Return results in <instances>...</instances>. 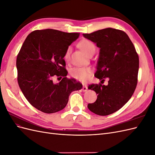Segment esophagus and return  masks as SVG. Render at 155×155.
<instances>
[{"instance_id":"esophagus-1","label":"esophagus","mask_w":155,"mask_h":155,"mask_svg":"<svg viewBox=\"0 0 155 155\" xmlns=\"http://www.w3.org/2000/svg\"><path fill=\"white\" fill-rule=\"evenodd\" d=\"M87 90H88L87 86L86 85H83V88H82V91L83 92H86V91H87Z\"/></svg>"}]
</instances>
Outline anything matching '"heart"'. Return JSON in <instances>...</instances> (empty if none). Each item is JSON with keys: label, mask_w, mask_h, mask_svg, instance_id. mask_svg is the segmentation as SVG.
Returning <instances> with one entry per match:
<instances>
[{"label": "heart", "mask_w": 155, "mask_h": 155, "mask_svg": "<svg viewBox=\"0 0 155 155\" xmlns=\"http://www.w3.org/2000/svg\"><path fill=\"white\" fill-rule=\"evenodd\" d=\"M79 47L88 56L94 54L96 51V46L92 42L89 40H83L79 43ZM71 48L68 47L64 53V58L66 60H68L70 58V53ZM71 76L78 80L81 81H85L88 79L91 74V69L88 67H75L73 68L70 71Z\"/></svg>", "instance_id": "obj_1"}]
</instances>
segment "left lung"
I'll return each instance as SVG.
<instances>
[{
	"label": "left lung",
	"mask_w": 155,
	"mask_h": 155,
	"mask_svg": "<svg viewBox=\"0 0 155 155\" xmlns=\"http://www.w3.org/2000/svg\"><path fill=\"white\" fill-rule=\"evenodd\" d=\"M100 48L96 78H108L107 85L92 84L88 88L97 94L94 104H88L91 112L100 116L111 114L120 109L137 85L139 58L129 36L124 31L108 28L83 34Z\"/></svg>",
	"instance_id": "1"
}]
</instances>
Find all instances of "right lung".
<instances>
[{"instance_id":"1","label":"right lung","mask_w":155,"mask_h":155,"mask_svg":"<svg viewBox=\"0 0 155 155\" xmlns=\"http://www.w3.org/2000/svg\"><path fill=\"white\" fill-rule=\"evenodd\" d=\"M46 29L35 30L27 36L18 54L17 81L30 104L45 113L51 114L66 107L70 93L82 88V84L68 79L64 53L79 36ZM63 77L58 84L53 78Z\"/></svg>"}]
</instances>
